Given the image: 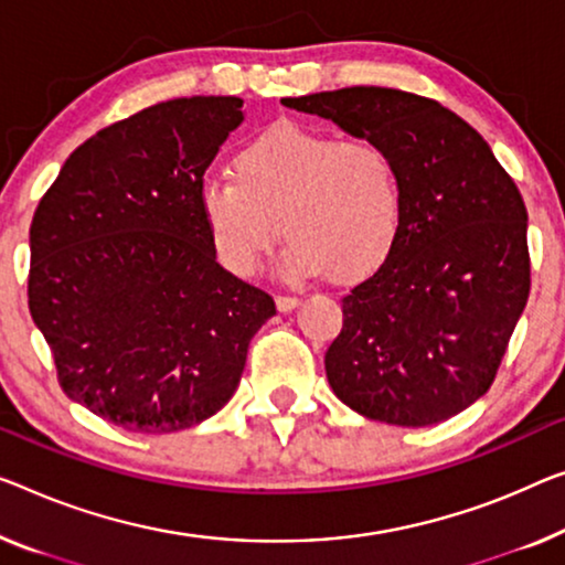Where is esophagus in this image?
I'll use <instances>...</instances> for the list:
<instances>
[{
    "instance_id": "obj_1",
    "label": "esophagus",
    "mask_w": 565,
    "mask_h": 565,
    "mask_svg": "<svg viewBox=\"0 0 565 565\" xmlns=\"http://www.w3.org/2000/svg\"><path fill=\"white\" fill-rule=\"evenodd\" d=\"M276 307H279V311H291L299 307V297H291V294H279L276 297Z\"/></svg>"
}]
</instances>
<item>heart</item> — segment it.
<instances>
[{
  "instance_id": "b5f03b06",
  "label": "heart",
  "mask_w": 565,
  "mask_h": 565,
  "mask_svg": "<svg viewBox=\"0 0 565 565\" xmlns=\"http://www.w3.org/2000/svg\"><path fill=\"white\" fill-rule=\"evenodd\" d=\"M233 170L235 177H207L198 202L217 260L243 279L258 271L279 228L289 235L281 254L289 279L330 271L358 279L398 241V167L375 141L279 124L250 139Z\"/></svg>"
}]
</instances>
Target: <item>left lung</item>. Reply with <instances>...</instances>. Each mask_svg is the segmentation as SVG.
Masks as SVG:
<instances>
[{"label": "left lung", "mask_w": 565, "mask_h": 565, "mask_svg": "<svg viewBox=\"0 0 565 565\" xmlns=\"http://www.w3.org/2000/svg\"><path fill=\"white\" fill-rule=\"evenodd\" d=\"M281 104L388 149L403 188L398 241L342 299L324 355L334 395L393 426L457 416L490 391L530 294L518 184L439 100L355 86Z\"/></svg>", "instance_id": "8db88e82"}]
</instances>
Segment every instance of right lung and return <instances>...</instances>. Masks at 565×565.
<instances>
[{
    "instance_id": "1",
    "label": "right lung",
    "mask_w": 565,
    "mask_h": 565,
    "mask_svg": "<svg viewBox=\"0 0 565 565\" xmlns=\"http://www.w3.org/2000/svg\"><path fill=\"white\" fill-rule=\"evenodd\" d=\"M241 121L235 96L149 106L83 141L32 217L30 315L57 383L126 431L217 414L276 315L217 264L200 215L202 177Z\"/></svg>"
}]
</instances>
